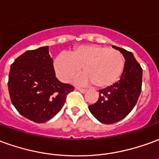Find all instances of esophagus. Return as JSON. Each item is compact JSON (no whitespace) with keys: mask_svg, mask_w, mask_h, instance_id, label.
Segmentation results:
<instances>
[{"mask_svg":"<svg viewBox=\"0 0 159 159\" xmlns=\"http://www.w3.org/2000/svg\"><path fill=\"white\" fill-rule=\"evenodd\" d=\"M77 90H79L80 92H82V93H85L86 91H87V89H83V88H80V87H76V88Z\"/></svg>","mask_w":159,"mask_h":159,"instance_id":"obj_1","label":"esophagus"}]
</instances>
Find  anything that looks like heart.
Segmentation results:
<instances>
[{
    "label": "heart",
    "instance_id": "heart-1",
    "mask_svg": "<svg viewBox=\"0 0 159 159\" xmlns=\"http://www.w3.org/2000/svg\"><path fill=\"white\" fill-rule=\"evenodd\" d=\"M57 77L67 82L83 68V73L76 78L80 83H93L97 88L113 85L121 76L125 59L117 50L98 45H82L70 54H59L53 62Z\"/></svg>",
    "mask_w": 159,
    "mask_h": 159
}]
</instances>
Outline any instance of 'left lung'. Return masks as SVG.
Listing matches in <instances>:
<instances>
[{"instance_id": "obj_1", "label": "left lung", "mask_w": 159, "mask_h": 159, "mask_svg": "<svg viewBox=\"0 0 159 159\" xmlns=\"http://www.w3.org/2000/svg\"><path fill=\"white\" fill-rule=\"evenodd\" d=\"M125 57L120 79L114 85L99 90L98 101L89 106L91 114L104 124H114L128 115L136 105L142 88V70L134 54L113 46Z\"/></svg>"}]
</instances>
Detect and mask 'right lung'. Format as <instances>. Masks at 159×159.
<instances>
[{
  "label": "right lung",
  "instance_id": "1",
  "mask_svg": "<svg viewBox=\"0 0 159 159\" xmlns=\"http://www.w3.org/2000/svg\"><path fill=\"white\" fill-rule=\"evenodd\" d=\"M48 46L26 51L11 64L8 91L11 102L20 114L36 123L54 117L74 90L56 77Z\"/></svg>",
  "mask_w": 159,
  "mask_h": 159
}]
</instances>
